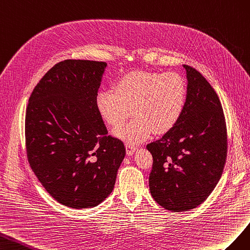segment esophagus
Returning <instances> with one entry per match:
<instances>
[{"mask_svg": "<svg viewBox=\"0 0 250 250\" xmlns=\"http://www.w3.org/2000/svg\"><path fill=\"white\" fill-rule=\"evenodd\" d=\"M125 148H126V154L129 155V156H131V155H133V153L136 151V146H135L134 145H131V144H126L125 145Z\"/></svg>", "mask_w": 250, "mask_h": 250, "instance_id": "34e87169", "label": "esophagus"}]
</instances>
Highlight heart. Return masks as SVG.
<instances>
[{
	"label": "heart",
	"mask_w": 250,
	"mask_h": 250,
	"mask_svg": "<svg viewBox=\"0 0 250 250\" xmlns=\"http://www.w3.org/2000/svg\"><path fill=\"white\" fill-rule=\"evenodd\" d=\"M114 89L96 95V108L103 119L117 127L134 118L115 134L129 142H140L172 130L181 118L187 103V83L177 73L135 71L116 82Z\"/></svg>",
	"instance_id": "heart-1"
}]
</instances>
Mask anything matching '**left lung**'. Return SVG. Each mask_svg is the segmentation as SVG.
I'll return each mask as SVG.
<instances>
[{"instance_id": "8db88e82", "label": "left lung", "mask_w": 250, "mask_h": 250, "mask_svg": "<svg viewBox=\"0 0 250 250\" xmlns=\"http://www.w3.org/2000/svg\"><path fill=\"white\" fill-rule=\"evenodd\" d=\"M187 70V103L178 124L146 146L153 156L148 178L154 200L167 210L188 211L218 184L227 156V131L220 99L204 76Z\"/></svg>"}]
</instances>
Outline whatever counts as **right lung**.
Instances as JSON below:
<instances>
[{"label": "right lung", "mask_w": 250, "mask_h": 250, "mask_svg": "<svg viewBox=\"0 0 250 250\" xmlns=\"http://www.w3.org/2000/svg\"><path fill=\"white\" fill-rule=\"evenodd\" d=\"M104 62L66 60L42 76L25 117L27 159L44 188L61 204L87 208L102 203L125 156L108 135L96 108Z\"/></svg>", "instance_id": "right-lung-1"}]
</instances>
